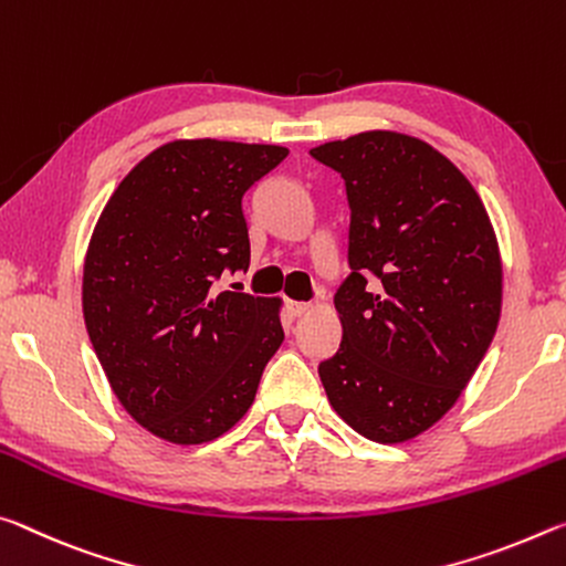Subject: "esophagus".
<instances>
[{
    "label": "esophagus",
    "mask_w": 566,
    "mask_h": 566,
    "mask_svg": "<svg viewBox=\"0 0 566 566\" xmlns=\"http://www.w3.org/2000/svg\"><path fill=\"white\" fill-rule=\"evenodd\" d=\"M289 311H291V316H305V313L313 311V305H311V303L291 301V303H289Z\"/></svg>",
    "instance_id": "obj_1"
}]
</instances>
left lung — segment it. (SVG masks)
<instances>
[{
	"label": "left lung",
	"instance_id": "1",
	"mask_svg": "<svg viewBox=\"0 0 566 566\" xmlns=\"http://www.w3.org/2000/svg\"><path fill=\"white\" fill-rule=\"evenodd\" d=\"M311 155L340 172L350 208V273L333 298L344 336L318 376L360 437L409 441L457 403L496 333L492 220L457 165L419 137L370 129Z\"/></svg>",
	"mask_w": 566,
	"mask_h": 566
}]
</instances>
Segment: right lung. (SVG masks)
<instances>
[{
  "mask_svg": "<svg viewBox=\"0 0 566 566\" xmlns=\"http://www.w3.org/2000/svg\"><path fill=\"white\" fill-rule=\"evenodd\" d=\"M281 145L175 140L127 172L92 233L82 313L119 403L165 441L206 443L243 419L283 344L281 301L212 291L248 271L243 196Z\"/></svg>",
  "mask_w": 566,
  "mask_h": 566,
  "instance_id": "obj_1",
  "label": "right lung"
}]
</instances>
